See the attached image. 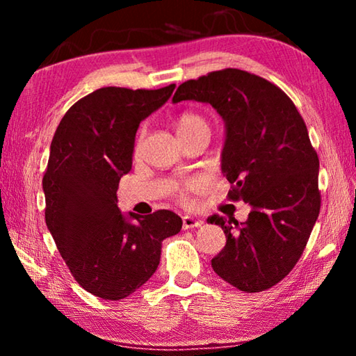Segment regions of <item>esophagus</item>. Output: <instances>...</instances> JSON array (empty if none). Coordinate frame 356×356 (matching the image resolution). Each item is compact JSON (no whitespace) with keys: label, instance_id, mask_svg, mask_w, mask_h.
I'll use <instances>...</instances> for the list:
<instances>
[{"label":"esophagus","instance_id":"34e87169","mask_svg":"<svg viewBox=\"0 0 356 356\" xmlns=\"http://www.w3.org/2000/svg\"><path fill=\"white\" fill-rule=\"evenodd\" d=\"M182 226H184V229L200 227V226H202V220L195 218V216H191V215H185L182 218Z\"/></svg>","mask_w":356,"mask_h":356}]
</instances>
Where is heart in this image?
Returning <instances> with one entry per match:
<instances>
[{
    "label": "heart",
    "mask_w": 356,
    "mask_h": 356,
    "mask_svg": "<svg viewBox=\"0 0 356 356\" xmlns=\"http://www.w3.org/2000/svg\"><path fill=\"white\" fill-rule=\"evenodd\" d=\"M197 130H209L207 120L196 113H184L176 120L177 136L193 134Z\"/></svg>",
    "instance_id": "obj_1"
}]
</instances>
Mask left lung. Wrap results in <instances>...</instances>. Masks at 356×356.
<instances>
[{"instance_id":"1","label":"left lung","mask_w":356,"mask_h":356,"mask_svg":"<svg viewBox=\"0 0 356 356\" xmlns=\"http://www.w3.org/2000/svg\"><path fill=\"white\" fill-rule=\"evenodd\" d=\"M182 100L212 105L225 120L229 200L251 207L242 222L207 218L226 234L213 272L238 291L270 289L298 262L321 210L318 159L305 120L278 86L238 69L182 83L172 104Z\"/></svg>"}]
</instances>
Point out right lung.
<instances>
[{
	"mask_svg": "<svg viewBox=\"0 0 356 356\" xmlns=\"http://www.w3.org/2000/svg\"><path fill=\"white\" fill-rule=\"evenodd\" d=\"M174 88L97 89L69 108L51 140L42 180L45 222L70 273L95 297L116 301L138 291L159 267L161 242L182 229L171 210L122 213L116 195L141 120Z\"/></svg>",
	"mask_w": 356,
	"mask_h": 356,
	"instance_id": "right-lung-1",
	"label": "right lung"
}]
</instances>
